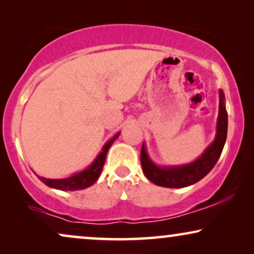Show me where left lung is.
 <instances>
[{"label":"left lung","instance_id":"obj_1","mask_svg":"<svg viewBox=\"0 0 254 254\" xmlns=\"http://www.w3.org/2000/svg\"><path fill=\"white\" fill-rule=\"evenodd\" d=\"M228 133V113L225 109V97L220 90V106L216 123V135L214 141L208 145L202 155L195 161L184 165L159 166L155 164L149 157L147 148L143 142L141 149V165L147 178L162 187L169 189H182L190 186L207 176L211 171L220 158L227 140Z\"/></svg>","mask_w":254,"mask_h":254}]
</instances>
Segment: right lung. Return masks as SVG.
Instances as JSON below:
<instances>
[{
    "mask_svg": "<svg viewBox=\"0 0 254 254\" xmlns=\"http://www.w3.org/2000/svg\"><path fill=\"white\" fill-rule=\"evenodd\" d=\"M119 135L120 131L114 135L111 140L107 141L102 148V151H100L98 156L95 158V161H93L88 168L83 170V171L75 173V175L68 177V178L62 179H47L38 175L37 177L45 184V185L60 190H84L86 187H90L98 180L100 173H102L103 166L105 164L107 151H109L111 145L113 144V142L117 140Z\"/></svg>",
    "mask_w": 254,
    "mask_h": 254,
    "instance_id": "obj_1",
    "label": "right lung"
}]
</instances>
